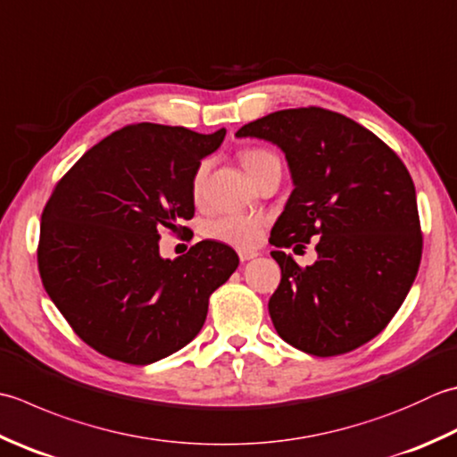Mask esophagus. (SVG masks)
I'll use <instances>...</instances> for the list:
<instances>
[{"label": "esophagus", "mask_w": 457, "mask_h": 457, "mask_svg": "<svg viewBox=\"0 0 457 457\" xmlns=\"http://www.w3.org/2000/svg\"><path fill=\"white\" fill-rule=\"evenodd\" d=\"M257 257V252H252V249H239V259L241 262H249V259Z\"/></svg>", "instance_id": "obj_1"}]
</instances>
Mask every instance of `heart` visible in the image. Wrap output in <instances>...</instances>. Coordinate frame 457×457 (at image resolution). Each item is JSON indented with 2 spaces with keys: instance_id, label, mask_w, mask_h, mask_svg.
<instances>
[{
  "instance_id": "b5f03b06",
  "label": "heart",
  "mask_w": 457,
  "mask_h": 457,
  "mask_svg": "<svg viewBox=\"0 0 457 457\" xmlns=\"http://www.w3.org/2000/svg\"><path fill=\"white\" fill-rule=\"evenodd\" d=\"M277 156L270 150L263 148H245L239 154V162L244 166L249 178H253L259 170H262L267 162H271ZM205 176H208V162H202L194 170L190 192L195 202H200ZM265 220L262 216H253V213H228V216H220L205 223L204 236L218 241V244H226L236 249H253L262 244L263 237Z\"/></svg>"
}]
</instances>
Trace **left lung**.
Masks as SVG:
<instances>
[{
    "label": "left lung",
    "instance_id": "8db88e82",
    "mask_svg": "<svg viewBox=\"0 0 457 457\" xmlns=\"http://www.w3.org/2000/svg\"><path fill=\"white\" fill-rule=\"evenodd\" d=\"M236 137L285 152L293 186L270 241L293 252L315 241L301 267L271 252L281 283L270 299L285 343L315 356L351 353L396 315L422 259L416 187L396 152L345 114L303 106L241 127Z\"/></svg>",
    "mask_w": 457,
    "mask_h": 457
}]
</instances>
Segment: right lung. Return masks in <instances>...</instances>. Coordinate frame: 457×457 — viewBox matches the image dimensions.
I'll return each instance as SVG.
<instances>
[{
  "label": "right lung",
  "mask_w": 457,
  "mask_h": 457,
  "mask_svg": "<svg viewBox=\"0 0 457 457\" xmlns=\"http://www.w3.org/2000/svg\"><path fill=\"white\" fill-rule=\"evenodd\" d=\"M226 129L200 134L138 122L112 132L61 178L41 216L43 287L79 338L127 364H150L200 333L210 295L237 270L226 244L204 239L160 257L162 229L194 218L190 182Z\"/></svg>",
  "instance_id": "obj_1"
}]
</instances>
